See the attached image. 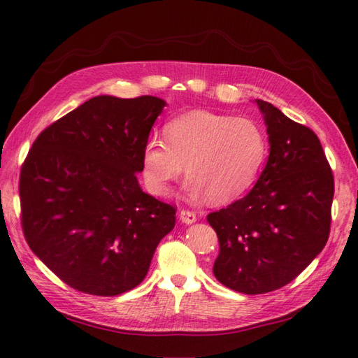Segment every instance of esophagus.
<instances>
[{"instance_id":"esophagus-1","label":"esophagus","mask_w":358,"mask_h":358,"mask_svg":"<svg viewBox=\"0 0 358 358\" xmlns=\"http://www.w3.org/2000/svg\"><path fill=\"white\" fill-rule=\"evenodd\" d=\"M180 220L185 224H192L196 222V214L194 210H181L180 212Z\"/></svg>"}]
</instances>
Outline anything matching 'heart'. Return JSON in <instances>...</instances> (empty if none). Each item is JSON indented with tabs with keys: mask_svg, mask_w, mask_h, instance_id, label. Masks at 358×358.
<instances>
[{
	"mask_svg": "<svg viewBox=\"0 0 358 358\" xmlns=\"http://www.w3.org/2000/svg\"><path fill=\"white\" fill-rule=\"evenodd\" d=\"M166 140L152 136L143 146V178L150 192L166 195L185 169L186 189L214 203L237 200L260 175L268 136L257 121L229 113L191 110L164 127Z\"/></svg>",
	"mask_w": 358,
	"mask_h": 358,
	"instance_id": "obj_1",
	"label": "heart"
}]
</instances>
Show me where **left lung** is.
<instances>
[{
    "label": "left lung",
    "mask_w": 358,
    "mask_h": 358,
    "mask_svg": "<svg viewBox=\"0 0 358 358\" xmlns=\"http://www.w3.org/2000/svg\"><path fill=\"white\" fill-rule=\"evenodd\" d=\"M269 157L246 196L208 215L220 241L214 275L255 295L292 281L329 238L334 175L318 136L268 101L255 100Z\"/></svg>",
    "instance_id": "obj_1"
}]
</instances>
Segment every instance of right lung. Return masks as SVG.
<instances>
[{
    "label": "right lung",
    "mask_w": 358,
    "mask_h": 358,
    "mask_svg": "<svg viewBox=\"0 0 358 358\" xmlns=\"http://www.w3.org/2000/svg\"><path fill=\"white\" fill-rule=\"evenodd\" d=\"M166 101L100 95L38 135L20 173L21 226L32 252L80 292L113 296L146 277L175 208L136 173Z\"/></svg>",
    "instance_id": "obj_1"
}]
</instances>
